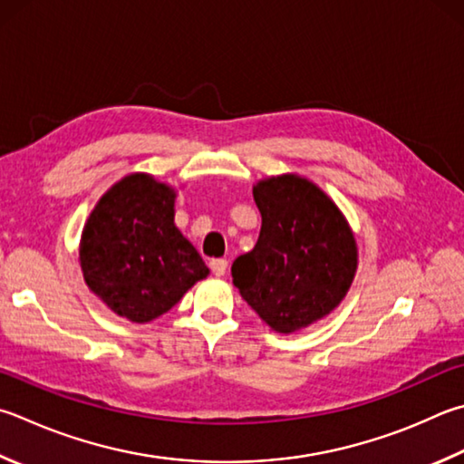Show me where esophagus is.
I'll return each mask as SVG.
<instances>
[{"instance_id":"esophagus-1","label":"esophagus","mask_w":464,"mask_h":464,"mask_svg":"<svg viewBox=\"0 0 464 464\" xmlns=\"http://www.w3.org/2000/svg\"><path fill=\"white\" fill-rule=\"evenodd\" d=\"M208 266H210V272H213L215 276H225L229 261L223 259V257H217V259H210Z\"/></svg>"}]
</instances>
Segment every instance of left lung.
<instances>
[{"label": "left lung", "mask_w": 464, "mask_h": 464, "mask_svg": "<svg viewBox=\"0 0 464 464\" xmlns=\"http://www.w3.org/2000/svg\"><path fill=\"white\" fill-rule=\"evenodd\" d=\"M261 213L256 247L233 261L241 298L277 333H294L339 306L357 269V246L341 210L294 174L254 187Z\"/></svg>", "instance_id": "8db88e82"}]
</instances>
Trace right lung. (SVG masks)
Instances as JSON below:
<instances>
[{"mask_svg": "<svg viewBox=\"0 0 464 464\" xmlns=\"http://www.w3.org/2000/svg\"><path fill=\"white\" fill-rule=\"evenodd\" d=\"M174 190L131 174L107 190L85 225L81 267L89 288L131 323H150L208 276L174 225Z\"/></svg>", "mask_w": 464, "mask_h": 464, "instance_id": "right-lung-1", "label": "right lung"}]
</instances>
